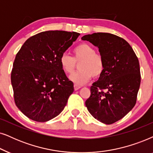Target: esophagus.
<instances>
[{
  "instance_id": "esophagus-1",
  "label": "esophagus",
  "mask_w": 153,
  "mask_h": 153,
  "mask_svg": "<svg viewBox=\"0 0 153 153\" xmlns=\"http://www.w3.org/2000/svg\"><path fill=\"white\" fill-rule=\"evenodd\" d=\"M80 86H78V85H75V84L74 85V89H75V91L78 90V89H80Z\"/></svg>"
}]
</instances>
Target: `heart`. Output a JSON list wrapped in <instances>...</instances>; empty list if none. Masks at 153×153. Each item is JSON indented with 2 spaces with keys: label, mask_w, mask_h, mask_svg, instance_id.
I'll return each mask as SVG.
<instances>
[{
  "label": "heart",
  "mask_w": 153,
  "mask_h": 153,
  "mask_svg": "<svg viewBox=\"0 0 153 153\" xmlns=\"http://www.w3.org/2000/svg\"><path fill=\"white\" fill-rule=\"evenodd\" d=\"M73 56L67 54L61 56L59 63L62 70L66 73H71L78 64L79 70L69 76V80L77 85H82L89 82L93 77L99 78L104 70V61L101 54L96 52L95 49L90 45L82 43L73 50Z\"/></svg>",
  "instance_id": "b5f03b06"
}]
</instances>
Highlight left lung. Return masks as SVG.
<instances>
[{"label":"left lung","instance_id":"left-lung-1","mask_svg":"<svg viewBox=\"0 0 153 153\" xmlns=\"http://www.w3.org/2000/svg\"><path fill=\"white\" fill-rule=\"evenodd\" d=\"M99 48L104 70L91 87L85 101L95 119L111 125L125 117L136 104L140 84L138 59L130 45L108 33H94L82 37Z\"/></svg>","mask_w":153,"mask_h":153}]
</instances>
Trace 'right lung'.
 Masks as SVG:
<instances>
[{
	"instance_id": "right-lung-1",
	"label": "right lung",
	"mask_w": 153,
	"mask_h": 153,
	"mask_svg": "<svg viewBox=\"0 0 153 153\" xmlns=\"http://www.w3.org/2000/svg\"><path fill=\"white\" fill-rule=\"evenodd\" d=\"M80 33L48 30L26 40L11 73L15 102L30 120L44 123L59 115L74 91L60 66L61 56Z\"/></svg>"
}]
</instances>
